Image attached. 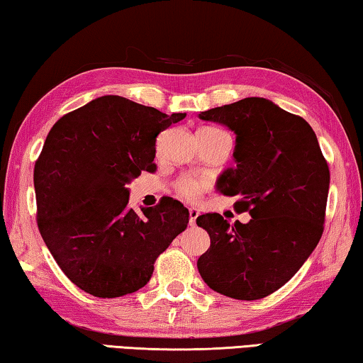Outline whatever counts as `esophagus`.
<instances>
[{
  "label": "esophagus",
  "mask_w": 363,
  "mask_h": 363,
  "mask_svg": "<svg viewBox=\"0 0 363 363\" xmlns=\"http://www.w3.org/2000/svg\"><path fill=\"white\" fill-rule=\"evenodd\" d=\"M200 216V211L196 210V208H189V218H190V224L195 225L196 223V218Z\"/></svg>",
  "instance_id": "1"
}]
</instances>
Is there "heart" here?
Here are the masks:
<instances>
[{
  "mask_svg": "<svg viewBox=\"0 0 363 363\" xmlns=\"http://www.w3.org/2000/svg\"><path fill=\"white\" fill-rule=\"evenodd\" d=\"M205 130L206 131H218V130H213V128H205ZM206 187H208V182L196 176H182L181 179L176 182L177 194L187 200L199 199L201 192H203Z\"/></svg>",
  "mask_w": 363,
  "mask_h": 363,
  "instance_id": "heart-1",
  "label": "heart"
}]
</instances>
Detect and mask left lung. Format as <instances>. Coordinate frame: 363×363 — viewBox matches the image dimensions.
Wrapping results in <instances>:
<instances>
[{
    "label": "left lung",
    "instance_id": "8db88e82",
    "mask_svg": "<svg viewBox=\"0 0 363 363\" xmlns=\"http://www.w3.org/2000/svg\"><path fill=\"white\" fill-rule=\"evenodd\" d=\"M235 133L233 160L218 179L250 223L229 224L218 213L196 218L211 245L196 261L201 279L224 296L253 301L284 286L323 232L330 169L309 123L264 97H245L200 112Z\"/></svg>",
    "mask_w": 363,
    "mask_h": 363
}]
</instances>
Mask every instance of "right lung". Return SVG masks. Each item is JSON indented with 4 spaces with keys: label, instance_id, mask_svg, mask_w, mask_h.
<instances>
[{
    "label": "right lung",
    "instance_id": "obj_1",
    "mask_svg": "<svg viewBox=\"0 0 363 363\" xmlns=\"http://www.w3.org/2000/svg\"><path fill=\"white\" fill-rule=\"evenodd\" d=\"M182 118L102 96L49 131L33 171L38 229L62 272L86 293L138 291L186 230L189 210L181 201L167 196L138 214L128 206L126 187L140 171H155L157 136Z\"/></svg>",
    "mask_w": 363,
    "mask_h": 363
}]
</instances>
